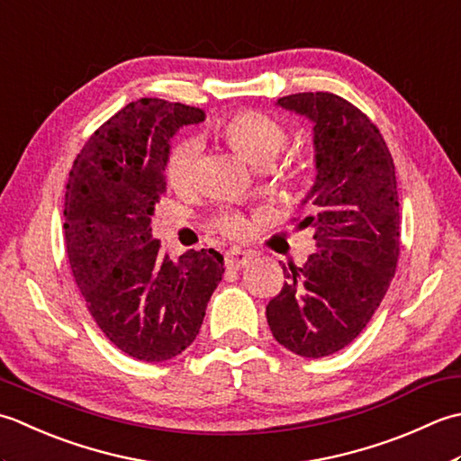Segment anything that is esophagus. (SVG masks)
<instances>
[{"mask_svg":"<svg viewBox=\"0 0 461 461\" xmlns=\"http://www.w3.org/2000/svg\"><path fill=\"white\" fill-rule=\"evenodd\" d=\"M252 258H255V255H252L250 250L230 249V250H227V255H224V265H227V268L240 270L247 267L249 262H252Z\"/></svg>","mask_w":461,"mask_h":461,"instance_id":"34e87169","label":"esophagus"}]
</instances>
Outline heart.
<instances>
[{"mask_svg": "<svg viewBox=\"0 0 461 461\" xmlns=\"http://www.w3.org/2000/svg\"><path fill=\"white\" fill-rule=\"evenodd\" d=\"M222 135L255 167H268L286 143L285 129L275 119L257 111L237 113L222 125ZM201 149L203 145L196 137H185L171 149L167 158V178L176 189H185L193 183ZM285 175L286 171H283ZM247 227V219L239 212H222L217 219V229L229 237H240Z\"/></svg>", "mask_w": 461, "mask_h": 461, "instance_id": "1", "label": "heart"}]
</instances>
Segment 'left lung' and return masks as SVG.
Returning a JSON list of instances; mask_svg holds the SVG:
<instances>
[{"instance_id": "left-lung-1", "label": "left lung", "mask_w": 461, "mask_h": 461, "mask_svg": "<svg viewBox=\"0 0 461 461\" xmlns=\"http://www.w3.org/2000/svg\"><path fill=\"white\" fill-rule=\"evenodd\" d=\"M276 105L312 123L316 178L298 227L314 229L316 250L304 267L283 265L286 283L267 321L285 348L322 358L364 330L396 272V168L378 127L334 93H296Z\"/></svg>"}]
</instances>
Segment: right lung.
<instances>
[{
  "instance_id": "add662e5",
  "label": "right lung",
  "mask_w": 461,
  "mask_h": 461,
  "mask_svg": "<svg viewBox=\"0 0 461 461\" xmlns=\"http://www.w3.org/2000/svg\"><path fill=\"white\" fill-rule=\"evenodd\" d=\"M204 117L165 99L129 103L91 135L65 186L75 283L101 332L137 360H171L189 348L222 280L217 250H186L175 262L151 234L171 139Z\"/></svg>"
}]
</instances>
